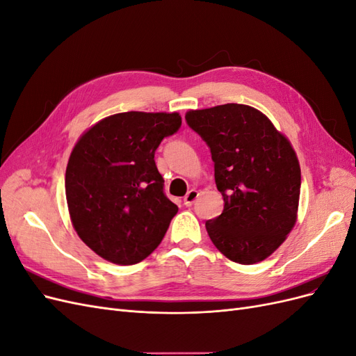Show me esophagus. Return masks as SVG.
I'll use <instances>...</instances> for the list:
<instances>
[{
  "instance_id": "obj_1",
  "label": "esophagus",
  "mask_w": 356,
  "mask_h": 356,
  "mask_svg": "<svg viewBox=\"0 0 356 356\" xmlns=\"http://www.w3.org/2000/svg\"><path fill=\"white\" fill-rule=\"evenodd\" d=\"M197 197H199V191L195 190V188L190 190L187 195H186V197H184V204H186V207H191V204L196 202Z\"/></svg>"
}]
</instances>
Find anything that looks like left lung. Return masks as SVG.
Listing matches in <instances>:
<instances>
[{
  "label": "left lung",
  "mask_w": 356,
  "mask_h": 356,
  "mask_svg": "<svg viewBox=\"0 0 356 356\" xmlns=\"http://www.w3.org/2000/svg\"><path fill=\"white\" fill-rule=\"evenodd\" d=\"M186 120L211 148L224 199L222 213L204 224L212 243L234 263L266 260L297 221L301 172L289 139L243 104L190 110Z\"/></svg>",
  "instance_id": "8db88e82"
}]
</instances>
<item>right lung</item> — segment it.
I'll list each match as a JSON object with an SVG mask.
<instances>
[{
	"mask_svg": "<svg viewBox=\"0 0 356 356\" xmlns=\"http://www.w3.org/2000/svg\"><path fill=\"white\" fill-rule=\"evenodd\" d=\"M179 126L178 113H118L74 145L65 174L70 218L104 260L136 264L163 239L178 207L165 196L154 153Z\"/></svg>",
	"mask_w": 356,
	"mask_h": 356,
	"instance_id": "obj_1",
	"label": "right lung"
}]
</instances>
